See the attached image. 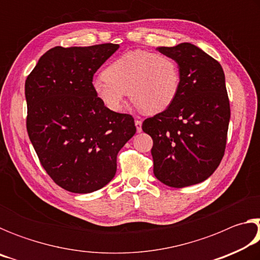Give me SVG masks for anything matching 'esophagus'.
<instances>
[{"instance_id": "obj_1", "label": "esophagus", "mask_w": 260, "mask_h": 260, "mask_svg": "<svg viewBox=\"0 0 260 260\" xmlns=\"http://www.w3.org/2000/svg\"><path fill=\"white\" fill-rule=\"evenodd\" d=\"M135 126H136V131H138L139 133H140V132H142V121L136 119L135 120Z\"/></svg>"}]
</instances>
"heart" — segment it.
Returning a JSON list of instances; mask_svg holds the SVG:
<instances>
[{"instance_id":"obj_1","label":"heart","mask_w":260,"mask_h":260,"mask_svg":"<svg viewBox=\"0 0 260 260\" xmlns=\"http://www.w3.org/2000/svg\"><path fill=\"white\" fill-rule=\"evenodd\" d=\"M91 88L105 108L118 112L126 90L141 112L155 114L169 108L180 88V69L173 58L147 50H132L114 59Z\"/></svg>"}]
</instances>
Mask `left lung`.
Wrapping results in <instances>:
<instances>
[{
  "label": "left lung",
  "instance_id": "8db88e82",
  "mask_svg": "<svg viewBox=\"0 0 260 260\" xmlns=\"http://www.w3.org/2000/svg\"><path fill=\"white\" fill-rule=\"evenodd\" d=\"M157 50L177 61L181 79L172 104L142 124L153 141V174L166 186H192L208 179L225 153L231 118L225 73L191 43Z\"/></svg>",
  "mask_w": 260,
  "mask_h": 260
}]
</instances>
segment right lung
<instances>
[{"mask_svg":"<svg viewBox=\"0 0 260 260\" xmlns=\"http://www.w3.org/2000/svg\"><path fill=\"white\" fill-rule=\"evenodd\" d=\"M118 48H51L26 79L29 140L48 175L68 191L93 192L111 181L118 152L136 132L131 114L110 111L91 88Z\"/></svg>","mask_w":260,"mask_h":260,"instance_id":"obj_1","label":"right lung"}]
</instances>
